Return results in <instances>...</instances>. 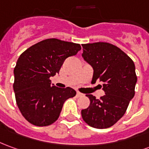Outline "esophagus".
I'll list each match as a JSON object with an SVG mask.
<instances>
[{
	"label": "esophagus",
	"mask_w": 149,
	"mask_h": 149,
	"mask_svg": "<svg viewBox=\"0 0 149 149\" xmlns=\"http://www.w3.org/2000/svg\"><path fill=\"white\" fill-rule=\"evenodd\" d=\"M82 96H84V94H83V93H80V92H77V97H82Z\"/></svg>",
	"instance_id": "1"
}]
</instances>
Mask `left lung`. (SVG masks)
<instances>
[{
    "label": "left lung",
    "mask_w": 149,
    "mask_h": 149,
    "mask_svg": "<svg viewBox=\"0 0 149 149\" xmlns=\"http://www.w3.org/2000/svg\"><path fill=\"white\" fill-rule=\"evenodd\" d=\"M81 46L82 57L93 69L92 84L97 81L103 82L106 93L100 99L86 94L90 104L81 111L82 118L92 127L108 128L124 115L135 95V64L125 52L111 43L98 42Z\"/></svg>",
    "instance_id": "8db88e82"
}]
</instances>
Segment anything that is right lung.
Instances as JSON below:
<instances>
[{"instance_id": "right-lung-1", "label": "right lung", "mask_w": 149, "mask_h": 149, "mask_svg": "<svg viewBox=\"0 0 149 149\" xmlns=\"http://www.w3.org/2000/svg\"><path fill=\"white\" fill-rule=\"evenodd\" d=\"M81 49L78 43L47 38L19 56L13 70V90L21 113L31 124H52L59 118L64 102L76 95L70 87L52 85L50 77L59 73L64 60Z\"/></svg>"}]
</instances>
